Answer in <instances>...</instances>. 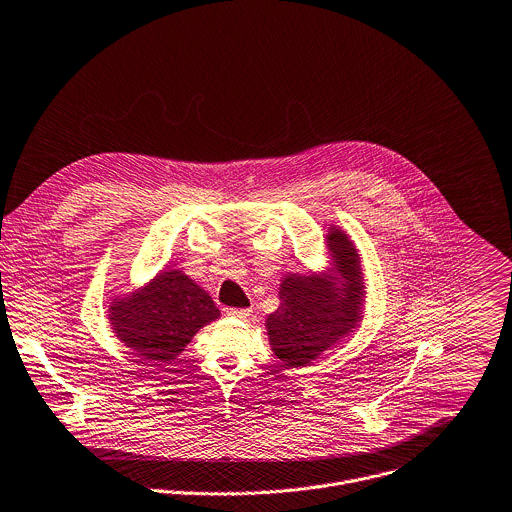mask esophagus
Segmentation results:
<instances>
[{
    "instance_id": "34e87169",
    "label": "esophagus",
    "mask_w": 512,
    "mask_h": 512,
    "mask_svg": "<svg viewBox=\"0 0 512 512\" xmlns=\"http://www.w3.org/2000/svg\"><path fill=\"white\" fill-rule=\"evenodd\" d=\"M250 308H226V314L232 316V318H238V320H246L250 318Z\"/></svg>"
}]
</instances>
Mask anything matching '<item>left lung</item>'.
<instances>
[{"label": "left lung", "mask_w": 512, "mask_h": 512, "mask_svg": "<svg viewBox=\"0 0 512 512\" xmlns=\"http://www.w3.org/2000/svg\"><path fill=\"white\" fill-rule=\"evenodd\" d=\"M328 250L344 284L336 286L332 276L290 274L280 284L278 310L266 320L270 346L286 366L310 364L362 320L360 256L336 228L328 234Z\"/></svg>", "instance_id": "left-lung-1"}]
</instances>
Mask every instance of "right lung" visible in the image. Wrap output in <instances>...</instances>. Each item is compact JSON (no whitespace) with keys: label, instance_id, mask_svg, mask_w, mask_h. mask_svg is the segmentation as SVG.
I'll list each match as a JSON object with an SVG mask.
<instances>
[{"label":"right lung","instance_id":"1","mask_svg":"<svg viewBox=\"0 0 512 512\" xmlns=\"http://www.w3.org/2000/svg\"><path fill=\"white\" fill-rule=\"evenodd\" d=\"M108 316L132 354L148 366H160L172 362L220 310L182 270H164L132 296H118Z\"/></svg>","mask_w":512,"mask_h":512}]
</instances>
